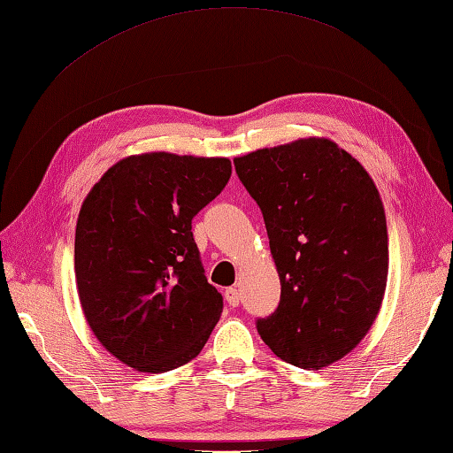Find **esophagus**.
I'll use <instances>...</instances> for the list:
<instances>
[{
    "label": "esophagus",
    "mask_w": 453,
    "mask_h": 453,
    "mask_svg": "<svg viewBox=\"0 0 453 453\" xmlns=\"http://www.w3.org/2000/svg\"><path fill=\"white\" fill-rule=\"evenodd\" d=\"M224 297H226V301H227V305H229V307H237V305H240V301H242L240 289H235V287H229V289H226Z\"/></svg>",
    "instance_id": "34e87169"
}]
</instances>
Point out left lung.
Masks as SVG:
<instances>
[{"instance_id":"8db88e82","label":"left lung","mask_w":453,"mask_h":453,"mask_svg":"<svg viewBox=\"0 0 453 453\" xmlns=\"http://www.w3.org/2000/svg\"><path fill=\"white\" fill-rule=\"evenodd\" d=\"M261 208L281 301L257 331L279 358L320 370L365 339L388 279L382 198L355 156L309 136L237 156Z\"/></svg>"}]
</instances>
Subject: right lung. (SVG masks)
<instances>
[{
    "label": "right lung",
    "mask_w": 453,
    "mask_h": 453,
    "mask_svg": "<svg viewBox=\"0 0 453 453\" xmlns=\"http://www.w3.org/2000/svg\"><path fill=\"white\" fill-rule=\"evenodd\" d=\"M229 158L146 152L104 172L81 205L75 279L87 325L122 365L166 372L200 355L224 311L192 218L224 190Z\"/></svg>",
    "instance_id": "add662e5"
}]
</instances>
